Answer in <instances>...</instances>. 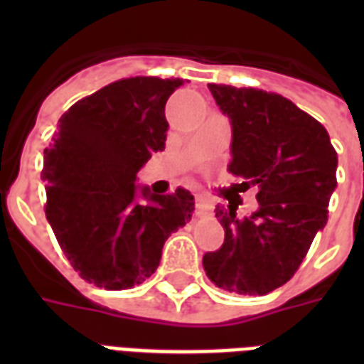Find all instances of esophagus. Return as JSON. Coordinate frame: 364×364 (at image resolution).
<instances>
[{
	"mask_svg": "<svg viewBox=\"0 0 364 364\" xmlns=\"http://www.w3.org/2000/svg\"><path fill=\"white\" fill-rule=\"evenodd\" d=\"M211 211H213V205H211L210 200H205V198H202V196H198V198H196V215L210 217Z\"/></svg>",
	"mask_w": 364,
	"mask_h": 364,
	"instance_id": "esophagus-1",
	"label": "esophagus"
}]
</instances>
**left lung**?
<instances>
[{
	"label": "left lung",
	"mask_w": 364,
	"mask_h": 364,
	"mask_svg": "<svg viewBox=\"0 0 364 364\" xmlns=\"http://www.w3.org/2000/svg\"><path fill=\"white\" fill-rule=\"evenodd\" d=\"M208 88L232 126L228 171L257 185L259 210L238 219L232 205H217L225 243L202 264L228 293L266 294L294 276L327 225L338 156L325 126L291 100L259 88Z\"/></svg>",
	"instance_id": "obj_1"
}]
</instances>
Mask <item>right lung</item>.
<instances>
[{
  "label": "right lung",
  "mask_w": 364,
  "mask_h": 364,
  "mask_svg": "<svg viewBox=\"0 0 364 364\" xmlns=\"http://www.w3.org/2000/svg\"><path fill=\"white\" fill-rule=\"evenodd\" d=\"M183 82H111L71 105L45 149V215L71 266L96 287L121 291L145 282L168 236L193 215L194 196L185 188L153 194L136 185L151 154L164 151L166 102Z\"/></svg>",
  "instance_id": "obj_1"
}]
</instances>
